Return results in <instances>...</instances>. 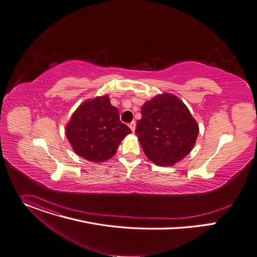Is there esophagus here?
<instances>
[{
	"label": "esophagus",
	"instance_id": "34e87169",
	"mask_svg": "<svg viewBox=\"0 0 257 257\" xmlns=\"http://www.w3.org/2000/svg\"><path fill=\"white\" fill-rule=\"evenodd\" d=\"M129 127H130L131 131H132V132H134V131H135V128H136V123H135V121L131 122V123L129 124Z\"/></svg>",
	"mask_w": 257,
	"mask_h": 257
}]
</instances>
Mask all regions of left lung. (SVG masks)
<instances>
[{
  "label": "left lung",
  "mask_w": 257,
  "mask_h": 257,
  "mask_svg": "<svg viewBox=\"0 0 257 257\" xmlns=\"http://www.w3.org/2000/svg\"><path fill=\"white\" fill-rule=\"evenodd\" d=\"M135 133L147 157L158 166H172L192 151L199 126L176 96L158 95L142 108Z\"/></svg>",
  "instance_id": "left-lung-1"
}]
</instances>
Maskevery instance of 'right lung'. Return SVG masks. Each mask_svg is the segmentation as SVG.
Returning <instances> with one entry per match:
<instances>
[{
	"label": "right lung",
	"mask_w": 257,
	"mask_h": 257,
	"mask_svg": "<svg viewBox=\"0 0 257 257\" xmlns=\"http://www.w3.org/2000/svg\"><path fill=\"white\" fill-rule=\"evenodd\" d=\"M65 133L79 156L99 163L114 155L122 139L131 130L120 121L118 108L110 104L105 95L80 105Z\"/></svg>",
	"instance_id": "1"
}]
</instances>
